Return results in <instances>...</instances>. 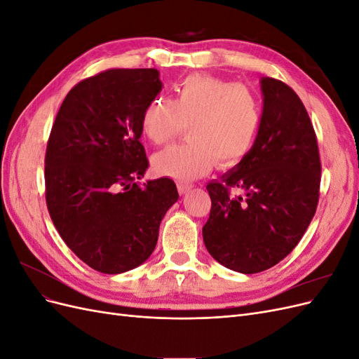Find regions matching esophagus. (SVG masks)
Returning a JSON list of instances; mask_svg holds the SVG:
<instances>
[{"label":"esophagus","instance_id":"1","mask_svg":"<svg viewBox=\"0 0 359 359\" xmlns=\"http://www.w3.org/2000/svg\"><path fill=\"white\" fill-rule=\"evenodd\" d=\"M177 189H178V193L180 194H186L191 190V184H187V182H178L177 184Z\"/></svg>","mask_w":359,"mask_h":359}]
</instances>
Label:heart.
I'll list each match as a JSON object with an SVG mask.
<instances>
[{
	"label": "heart",
	"instance_id": "b5f03b06",
	"mask_svg": "<svg viewBox=\"0 0 359 359\" xmlns=\"http://www.w3.org/2000/svg\"><path fill=\"white\" fill-rule=\"evenodd\" d=\"M260 118L259 99L245 85L191 74L177 86L173 100L154 97L148 102L140 128L151 144L163 145L187 127L189 142L160 151L153 168L160 175L191 181L215 163L222 169L240 165L253 148Z\"/></svg>",
	"mask_w": 359,
	"mask_h": 359
}]
</instances>
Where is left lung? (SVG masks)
<instances>
[{
    "instance_id": "left-lung-1",
    "label": "left lung",
    "mask_w": 359,
    "mask_h": 359,
    "mask_svg": "<svg viewBox=\"0 0 359 359\" xmlns=\"http://www.w3.org/2000/svg\"><path fill=\"white\" fill-rule=\"evenodd\" d=\"M264 109L248 156L206 186L210 219L202 235L210 255L236 273L255 274L297 247L316 212L320 158L316 133L297 93L262 78ZM235 188L240 195H231Z\"/></svg>"
}]
</instances>
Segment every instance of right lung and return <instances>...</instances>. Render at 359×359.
Masks as SVG:
<instances>
[{
  "instance_id": "right-lung-1",
  "label": "right lung",
  "mask_w": 359,
  "mask_h": 359,
  "mask_svg": "<svg viewBox=\"0 0 359 359\" xmlns=\"http://www.w3.org/2000/svg\"><path fill=\"white\" fill-rule=\"evenodd\" d=\"M161 86L156 69L102 72L73 86L50 130V219L72 252L103 274L144 264L180 198L170 178L137 184L148 168L140 118Z\"/></svg>"
}]
</instances>
